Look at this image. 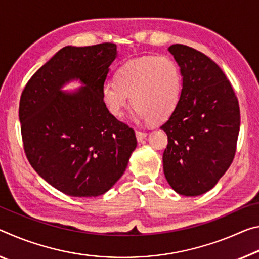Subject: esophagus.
Here are the masks:
<instances>
[{"instance_id": "34e87169", "label": "esophagus", "mask_w": 259, "mask_h": 259, "mask_svg": "<svg viewBox=\"0 0 259 259\" xmlns=\"http://www.w3.org/2000/svg\"><path fill=\"white\" fill-rule=\"evenodd\" d=\"M135 135H137V140H138V141L141 142V141H143V140L146 139L147 133L141 132V131H137V132H135Z\"/></svg>"}]
</instances>
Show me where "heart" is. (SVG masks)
Wrapping results in <instances>:
<instances>
[{
  "label": "heart",
  "mask_w": 259,
  "mask_h": 259,
  "mask_svg": "<svg viewBox=\"0 0 259 259\" xmlns=\"http://www.w3.org/2000/svg\"><path fill=\"white\" fill-rule=\"evenodd\" d=\"M182 74L175 59L168 56H143L125 63L102 87V99L116 118L124 116L131 97L139 118L152 124L165 121L179 105Z\"/></svg>",
  "instance_id": "b5f03b06"
}]
</instances>
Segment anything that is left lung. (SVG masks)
I'll return each mask as SVG.
<instances>
[{"mask_svg":"<svg viewBox=\"0 0 259 259\" xmlns=\"http://www.w3.org/2000/svg\"><path fill=\"white\" fill-rule=\"evenodd\" d=\"M182 74L179 105L164 125L168 145L163 154L168 185L184 196L212 189L233 162L240 131V108L222 69L206 55L172 45Z\"/></svg>","mask_w":259,"mask_h":259,"instance_id":"left-lung-1","label":"left lung"}]
</instances>
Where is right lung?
Here are the masks:
<instances>
[{
  "mask_svg": "<svg viewBox=\"0 0 259 259\" xmlns=\"http://www.w3.org/2000/svg\"><path fill=\"white\" fill-rule=\"evenodd\" d=\"M118 56L114 44L66 46L29 79L19 103L24 149L37 175L74 197L103 195L124 175L134 131L105 107L102 87ZM82 86L71 92L66 84Z\"/></svg>",
  "mask_w": 259,
  "mask_h": 259,
  "instance_id": "add662e5",
  "label": "right lung"
}]
</instances>
